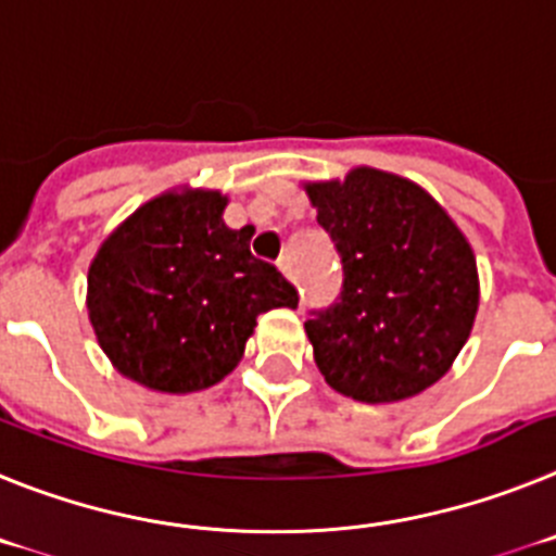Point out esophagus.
<instances>
[{
	"mask_svg": "<svg viewBox=\"0 0 556 556\" xmlns=\"http://www.w3.org/2000/svg\"><path fill=\"white\" fill-rule=\"evenodd\" d=\"M277 265H279V271H282L285 277H291V274H293V260H291V254H282V257L277 260Z\"/></svg>",
	"mask_w": 556,
	"mask_h": 556,
	"instance_id": "obj_1",
	"label": "esophagus"
}]
</instances>
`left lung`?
Here are the masks:
<instances>
[{"label":"left lung","instance_id":"1","mask_svg":"<svg viewBox=\"0 0 556 556\" xmlns=\"http://www.w3.org/2000/svg\"><path fill=\"white\" fill-rule=\"evenodd\" d=\"M344 285L305 321L318 371L361 403H397L437 383L470 338L479 271L467 238L422 187L355 167L305 185Z\"/></svg>","mask_w":556,"mask_h":556}]
</instances>
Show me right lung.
Masks as SVG:
<instances>
[{
  "label": "right lung",
  "mask_w": 556,
  "mask_h": 556,
  "mask_svg": "<svg viewBox=\"0 0 556 556\" xmlns=\"http://www.w3.org/2000/svg\"><path fill=\"white\" fill-rule=\"evenodd\" d=\"M218 190L164 192L111 231L89 265V321L119 375L153 392L210 389L240 364L257 316L299 293L224 224Z\"/></svg>",
  "instance_id": "1"
}]
</instances>
